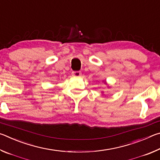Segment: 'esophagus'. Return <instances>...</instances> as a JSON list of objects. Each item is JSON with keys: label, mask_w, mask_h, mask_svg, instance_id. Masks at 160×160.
<instances>
[{"label": "esophagus", "mask_w": 160, "mask_h": 160, "mask_svg": "<svg viewBox=\"0 0 160 160\" xmlns=\"http://www.w3.org/2000/svg\"><path fill=\"white\" fill-rule=\"evenodd\" d=\"M81 75H82V73H81V72H80V71H73V72H72V76L75 77V78L80 77Z\"/></svg>", "instance_id": "obj_1"}]
</instances>
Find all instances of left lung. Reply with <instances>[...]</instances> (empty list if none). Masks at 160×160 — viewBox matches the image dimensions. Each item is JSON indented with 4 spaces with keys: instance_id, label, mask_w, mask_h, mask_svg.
I'll return each instance as SVG.
<instances>
[{
    "instance_id": "8db88e82",
    "label": "left lung",
    "mask_w": 160,
    "mask_h": 160,
    "mask_svg": "<svg viewBox=\"0 0 160 160\" xmlns=\"http://www.w3.org/2000/svg\"><path fill=\"white\" fill-rule=\"evenodd\" d=\"M103 82H104V81H103ZM104 84H106V85H107V82H106V81H104ZM108 88H109V86H108Z\"/></svg>"
}]
</instances>
